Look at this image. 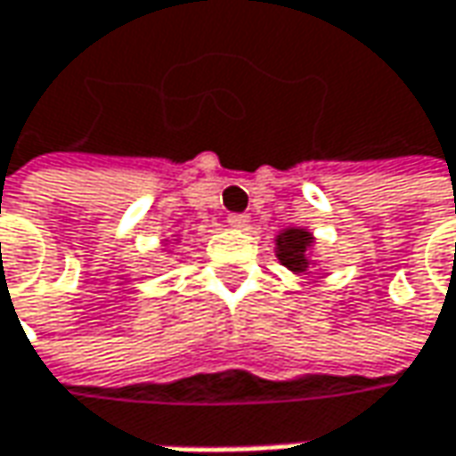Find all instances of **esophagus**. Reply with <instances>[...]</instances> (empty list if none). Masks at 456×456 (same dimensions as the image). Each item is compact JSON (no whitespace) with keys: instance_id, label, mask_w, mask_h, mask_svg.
I'll return each mask as SVG.
<instances>
[{"instance_id":"obj_1","label":"esophagus","mask_w":456,"mask_h":456,"mask_svg":"<svg viewBox=\"0 0 456 456\" xmlns=\"http://www.w3.org/2000/svg\"><path fill=\"white\" fill-rule=\"evenodd\" d=\"M228 223H231V228L246 231V228H248V223H251V217L246 216V213H231V216H228Z\"/></svg>"}]
</instances>
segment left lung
I'll list each match as a JSON object with an SVG mask.
<instances>
[{"label":"left lung","instance_id":"obj_1","mask_svg":"<svg viewBox=\"0 0 456 456\" xmlns=\"http://www.w3.org/2000/svg\"><path fill=\"white\" fill-rule=\"evenodd\" d=\"M310 246H313V236L305 228H287L277 236V256L289 272L303 274L310 266V259H307Z\"/></svg>","mask_w":456,"mask_h":456}]
</instances>
